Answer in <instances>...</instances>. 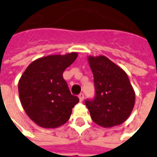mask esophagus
Listing matches in <instances>:
<instances>
[{
    "label": "esophagus",
    "instance_id": "obj_1",
    "mask_svg": "<svg viewBox=\"0 0 157 157\" xmlns=\"http://www.w3.org/2000/svg\"><path fill=\"white\" fill-rule=\"evenodd\" d=\"M78 97H79V100H80L81 102H82V101H84V94H83V93H81V94L78 95Z\"/></svg>",
    "mask_w": 157,
    "mask_h": 157
}]
</instances>
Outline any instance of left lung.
<instances>
[{"label": "left lung", "mask_w": 157, "mask_h": 157, "mask_svg": "<svg viewBox=\"0 0 157 157\" xmlns=\"http://www.w3.org/2000/svg\"><path fill=\"white\" fill-rule=\"evenodd\" d=\"M94 75L95 94L85 105L93 121L103 127L124 122L135 104V93L128 75L122 69L104 56H89Z\"/></svg>", "instance_id": "1"}]
</instances>
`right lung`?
Here are the masks:
<instances>
[{
  "mask_svg": "<svg viewBox=\"0 0 157 157\" xmlns=\"http://www.w3.org/2000/svg\"><path fill=\"white\" fill-rule=\"evenodd\" d=\"M76 57L75 52L44 56L33 62L21 75L20 102L28 117L39 126L56 128L65 124L79 102L63 77L65 69Z\"/></svg>",
  "mask_w": 157,
  "mask_h": 157,
  "instance_id": "1",
  "label": "right lung"
}]
</instances>
